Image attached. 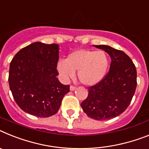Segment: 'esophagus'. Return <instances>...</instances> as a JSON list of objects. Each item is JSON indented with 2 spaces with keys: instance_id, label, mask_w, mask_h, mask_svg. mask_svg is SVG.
<instances>
[{
  "instance_id": "esophagus-1",
  "label": "esophagus",
  "mask_w": 149,
  "mask_h": 149,
  "mask_svg": "<svg viewBox=\"0 0 149 149\" xmlns=\"http://www.w3.org/2000/svg\"><path fill=\"white\" fill-rule=\"evenodd\" d=\"M76 88H77V87L74 86H70V91H74Z\"/></svg>"
}]
</instances>
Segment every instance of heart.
<instances>
[{
    "instance_id": "b5f03b06",
    "label": "heart",
    "mask_w": 149,
    "mask_h": 149,
    "mask_svg": "<svg viewBox=\"0 0 149 149\" xmlns=\"http://www.w3.org/2000/svg\"><path fill=\"white\" fill-rule=\"evenodd\" d=\"M108 66L109 60L104 51L79 49L70 54L66 61H60L57 70L65 79L74 78L75 71H78L82 84L94 86L102 80Z\"/></svg>"
}]
</instances>
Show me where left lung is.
<instances>
[{
  "label": "left lung",
  "instance_id": "left-lung-1",
  "mask_svg": "<svg viewBox=\"0 0 149 149\" xmlns=\"http://www.w3.org/2000/svg\"><path fill=\"white\" fill-rule=\"evenodd\" d=\"M111 58L109 71L102 80L88 87V97L81 103L87 116L106 120L119 116L130 105L136 92L137 72L134 63L122 51L107 45H95Z\"/></svg>",
  "mask_w": 149,
  "mask_h": 149
}]
</instances>
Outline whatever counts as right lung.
I'll use <instances>...</instances> for the list:
<instances>
[{"label":"right lung","instance_id":"add662e5","mask_svg":"<svg viewBox=\"0 0 149 149\" xmlns=\"http://www.w3.org/2000/svg\"><path fill=\"white\" fill-rule=\"evenodd\" d=\"M59 45L34 42L17 52L11 61L9 86L17 105L38 117L55 114L70 85H63L57 76Z\"/></svg>","mask_w":149,"mask_h":149}]
</instances>
